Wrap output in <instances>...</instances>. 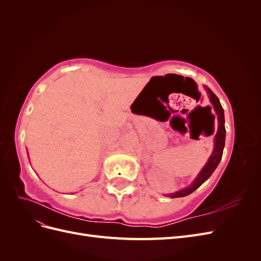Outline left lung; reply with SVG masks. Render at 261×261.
Listing matches in <instances>:
<instances>
[{
    "mask_svg": "<svg viewBox=\"0 0 261 261\" xmlns=\"http://www.w3.org/2000/svg\"><path fill=\"white\" fill-rule=\"evenodd\" d=\"M206 90L209 94V99L212 103V108L208 107L210 109H213L216 111V115H213L215 120L217 118L218 121V130L216 133V137H215V149H213V152L211 154V156L209 158V160L207 162V164L204 165L203 169L201 170V172L199 173V175L197 176V178L194 180V183L192 184V186H189L188 188L181 189L179 192H176L174 194H170L169 196L172 197V198H177V197H184L187 196L189 194H192L194 191H196L203 181H206L218 167V164L221 161V158H222V153H223V148H224V144H225V126H224V111L223 108L221 106L220 101L218 99V97L216 96L215 93L211 91V89H209L208 87H206ZM215 133V127L212 128V130L210 132V135Z\"/></svg>",
    "mask_w": 261,
    "mask_h": 261,
    "instance_id": "obj_1",
    "label": "left lung"
}]
</instances>
